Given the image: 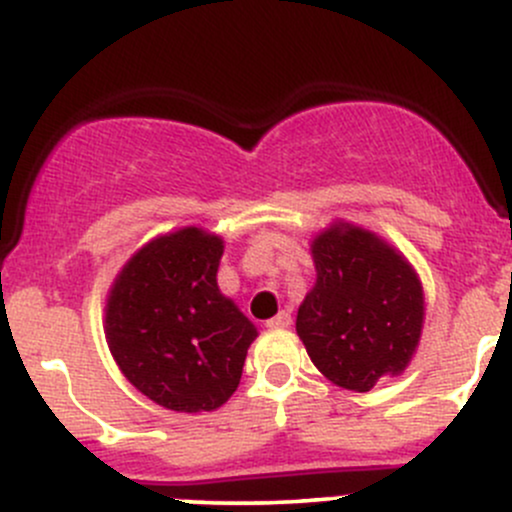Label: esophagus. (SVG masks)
Listing matches in <instances>:
<instances>
[{"label":"esophagus","instance_id":"esophagus-1","mask_svg":"<svg viewBox=\"0 0 512 512\" xmlns=\"http://www.w3.org/2000/svg\"><path fill=\"white\" fill-rule=\"evenodd\" d=\"M265 325H267L269 330H286L291 325V316L286 311H282V313H277V316H274V318H269Z\"/></svg>","mask_w":512,"mask_h":512}]
</instances>
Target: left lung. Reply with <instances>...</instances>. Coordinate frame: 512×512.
I'll list each match as a JSON object with an SVG mask.
<instances>
[{
  "instance_id": "obj_1",
  "label": "left lung",
  "mask_w": 512,
  "mask_h": 512,
  "mask_svg": "<svg viewBox=\"0 0 512 512\" xmlns=\"http://www.w3.org/2000/svg\"><path fill=\"white\" fill-rule=\"evenodd\" d=\"M316 284L296 316V333L318 372L364 393L401 376L418 350L425 294L418 272L372 230L333 221L311 240Z\"/></svg>"
}]
</instances>
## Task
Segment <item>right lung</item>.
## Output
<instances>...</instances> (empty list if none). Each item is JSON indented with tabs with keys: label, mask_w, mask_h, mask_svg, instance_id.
Masks as SVG:
<instances>
[{
	"label": "right lung",
	"mask_w": 512,
	"mask_h": 512,
	"mask_svg": "<svg viewBox=\"0 0 512 512\" xmlns=\"http://www.w3.org/2000/svg\"><path fill=\"white\" fill-rule=\"evenodd\" d=\"M223 238L184 226L133 252L106 294L104 333L121 374L157 406L216 411L240 384L257 328L216 282Z\"/></svg>",
	"instance_id": "1"
}]
</instances>
